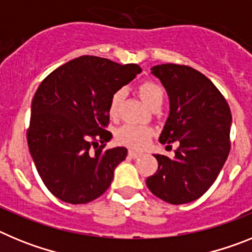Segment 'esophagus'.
<instances>
[{"label":"esophagus","instance_id":"esophagus-1","mask_svg":"<svg viewBox=\"0 0 252 252\" xmlns=\"http://www.w3.org/2000/svg\"><path fill=\"white\" fill-rule=\"evenodd\" d=\"M128 157L132 158V159H136V158L141 157V153H137V151H133V150H128Z\"/></svg>","mask_w":252,"mask_h":252}]
</instances>
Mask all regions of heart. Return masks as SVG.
I'll return each instance as SVG.
<instances>
[{"label":"heart","instance_id":"heart-1","mask_svg":"<svg viewBox=\"0 0 252 252\" xmlns=\"http://www.w3.org/2000/svg\"><path fill=\"white\" fill-rule=\"evenodd\" d=\"M139 93L141 98L145 101L150 108L155 106H161L164 102V92H162L161 87L159 84L154 83V82H144L140 84ZM122 98H124V91H116L110 99L108 104V113L111 117H116L119 113L120 104H121ZM151 128L146 126H139V125H124L119 128L116 137L121 144L130 148H142L145 146L146 142L149 141V137L151 136Z\"/></svg>","mask_w":252,"mask_h":252}]
</instances>
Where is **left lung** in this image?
I'll use <instances>...</instances> for the list:
<instances>
[{"instance_id": "1", "label": "left lung", "mask_w": 252, "mask_h": 252, "mask_svg": "<svg viewBox=\"0 0 252 252\" xmlns=\"http://www.w3.org/2000/svg\"><path fill=\"white\" fill-rule=\"evenodd\" d=\"M165 88L170 111L159 141L177 144L173 159L154 154L157 173L146 179L153 194L170 204L193 202L215 183L230 153V107L215 84L187 65L151 68Z\"/></svg>"}]
</instances>
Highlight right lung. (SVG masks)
<instances>
[{
	"label": "right lung",
	"mask_w": 252,
	"mask_h": 252,
	"mask_svg": "<svg viewBox=\"0 0 252 252\" xmlns=\"http://www.w3.org/2000/svg\"><path fill=\"white\" fill-rule=\"evenodd\" d=\"M139 73L137 64L84 55L55 69L39 86L31 103L29 150L45 187L60 201L88 203L111 186L127 149L103 150L112 137L104 130L108 104Z\"/></svg>",
	"instance_id": "1"
}]
</instances>
